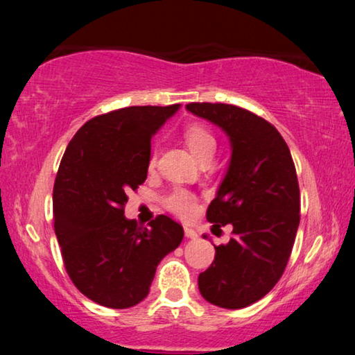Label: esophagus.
<instances>
[{
	"label": "esophagus",
	"instance_id": "esophagus-1",
	"mask_svg": "<svg viewBox=\"0 0 355 355\" xmlns=\"http://www.w3.org/2000/svg\"><path fill=\"white\" fill-rule=\"evenodd\" d=\"M184 234H186V237H189V239H196V237H198V234L196 231L192 230V227H184Z\"/></svg>",
	"mask_w": 355,
	"mask_h": 355
}]
</instances>
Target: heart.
<instances>
[{
    "mask_svg": "<svg viewBox=\"0 0 355 355\" xmlns=\"http://www.w3.org/2000/svg\"><path fill=\"white\" fill-rule=\"evenodd\" d=\"M182 135H184V140H186L187 147L191 148V152L196 155L198 159L207 157V155H213V152H215L216 139L205 124L197 123V121L189 123L184 125ZM157 158H158V152L157 148H153L152 152H150V158H148L150 168L155 166ZM164 205H166L168 210L176 213L178 216L189 218L193 215V211H196L197 197L193 196L191 191H187V189L178 187L168 193L166 198H164Z\"/></svg>",
    "mask_w": 355,
    "mask_h": 355,
    "instance_id": "heart-1",
    "label": "heart"
}]
</instances>
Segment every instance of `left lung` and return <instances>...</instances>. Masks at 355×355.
<instances>
[{"label":"left lung","mask_w":355,"mask_h":355,"mask_svg":"<svg viewBox=\"0 0 355 355\" xmlns=\"http://www.w3.org/2000/svg\"><path fill=\"white\" fill-rule=\"evenodd\" d=\"M191 113L225 130L231 163L208 205L213 231L232 225L227 244L198 275L203 299L244 309L270 293L283 276L300 221V192L288 144L278 129L249 110L227 103H189Z\"/></svg>","instance_id":"left-lung-1"}]
</instances>
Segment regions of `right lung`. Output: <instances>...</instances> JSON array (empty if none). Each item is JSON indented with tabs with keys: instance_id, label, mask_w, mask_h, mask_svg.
I'll return each mask as SVG.
<instances>
[{
	"instance_id": "add662e5",
	"label": "right lung",
	"mask_w": 355,
	"mask_h": 355,
	"mask_svg": "<svg viewBox=\"0 0 355 355\" xmlns=\"http://www.w3.org/2000/svg\"><path fill=\"white\" fill-rule=\"evenodd\" d=\"M179 105L128 106L95 116L71 139L53 187V221L64 268L85 297L129 309L148 295L184 230L166 215L148 227L125 220L128 193L147 179L150 140Z\"/></svg>"
}]
</instances>
